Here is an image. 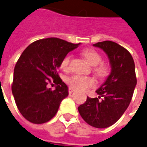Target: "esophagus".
Returning <instances> with one entry per match:
<instances>
[{"label":"esophagus","mask_w":147,"mask_h":147,"mask_svg":"<svg viewBox=\"0 0 147 147\" xmlns=\"http://www.w3.org/2000/svg\"><path fill=\"white\" fill-rule=\"evenodd\" d=\"M74 91H75V89H74V88H71V87H69V94L73 93Z\"/></svg>","instance_id":"34e87169"}]
</instances>
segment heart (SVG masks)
Masks as SVG:
<instances>
[{
  "mask_svg": "<svg viewBox=\"0 0 147 147\" xmlns=\"http://www.w3.org/2000/svg\"><path fill=\"white\" fill-rule=\"evenodd\" d=\"M82 55L88 63H90V65H94V66L96 65L94 68V71L99 76L105 77L108 75V66L103 63L99 64L102 61V57L98 52H96V51L92 50V49H88L82 52ZM71 58V54H67L63 57L61 63H60V67L64 71H67L69 69V65ZM65 82L71 88L82 90V91L87 90L88 88H92L96 84V82L93 78L79 76V75H75V76L67 78Z\"/></svg>",
  "mask_w": 147,
  "mask_h": 147,
  "instance_id": "b5f03b06",
  "label": "heart"
}]
</instances>
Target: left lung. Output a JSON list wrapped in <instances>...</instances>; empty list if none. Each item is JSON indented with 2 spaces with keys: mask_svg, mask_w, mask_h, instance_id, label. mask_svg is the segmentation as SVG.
<instances>
[{
  "mask_svg": "<svg viewBox=\"0 0 147 147\" xmlns=\"http://www.w3.org/2000/svg\"><path fill=\"white\" fill-rule=\"evenodd\" d=\"M108 56L110 74L96 90L98 98L87 97L78 109L82 119L97 128L115 124L129 106L137 84L135 65L131 53L117 43L105 40L93 45ZM102 97V101L98 99Z\"/></svg>",
  "mask_w": 147,
  "mask_h": 147,
  "instance_id": "left-lung-1",
  "label": "left lung"
}]
</instances>
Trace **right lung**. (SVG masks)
<instances>
[{
  "instance_id": "right-lung-1",
  "label": "right lung",
  "mask_w": 147,
  "mask_h": 147,
  "mask_svg": "<svg viewBox=\"0 0 147 147\" xmlns=\"http://www.w3.org/2000/svg\"><path fill=\"white\" fill-rule=\"evenodd\" d=\"M79 45L49 38L32 43L22 52L14 68L12 93L18 109L28 121L43 124L56 115L69 95L58 68L63 57ZM52 83L57 84L53 91L47 87Z\"/></svg>"
}]
</instances>
